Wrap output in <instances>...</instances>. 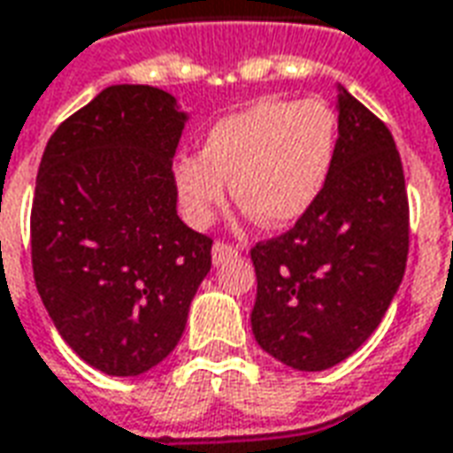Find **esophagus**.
<instances>
[{"label": "esophagus", "instance_id": "34e87169", "mask_svg": "<svg viewBox=\"0 0 453 453\" xmlns=\"http://www.w3.org/2000/svg\"><path fill=\"white\" fill-rule=\"evenodd\" d=\"M236 256H239V249H234V246H229V243L217 242L214 246H211V261H214V265H221V263L232 261V258H236Z\"/></svg>", "mask_w": 453, "mask_h": 453}]
</instances>
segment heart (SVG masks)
<instances>
[{"mask_svg":"<svg viewBox=\"0 0 453 453\" xmlns=\"http://www.w3.org/2000/svg\"><path fill=\"white\" fill-rule=\"evenodd\" d=\"M336 153V114L322 99H258L211 124L200 153L173 163L185 219L204 229L226 197L246 219L288 226L303 219L326 185Z\"/></svg>","mask_w":453,"mask_h":453,"instance_id":"1","label":"heart"}]
</instances>
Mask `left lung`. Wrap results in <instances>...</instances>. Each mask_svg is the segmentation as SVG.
<instances>
[{
  "label": "left lung",
  "mask_w": 453,
  "mask_h": 453,
  "mask_svg": "<svg viewBox=\"0 0 453 453\" xmlns=\"http://www.w3.org/2000/svg\"><path fill=\"white\" fill-rule=\"evenodd\" d=\"M336 92L339 139L324 190L290 232L251 249L253 336L295 371L354 354L405 275L410 211L395 141L342 85Z\"/></svg>",
  "instance_id": "obj_1"
}]
</instances>
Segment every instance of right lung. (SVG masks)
<instances>
[{
	"label": "right lung",
	"instance_id": "right-lung-1",
	"mask_svg": "<svg viewBox=\"0 0 453 453\" xmlns=\"http://www.w3.org/2000/svg\"><path fill=\"white\" fill-rule=\"evenodd\" d=\"M190 114L150 85H111L65 119L38 165L31 261L58 334L107 375L178 346L211 239L178 217L173 156Z\"/></svg>",
	"mask_w": 453,
	"mask_h": 453
}]
</instances>
